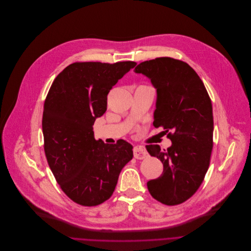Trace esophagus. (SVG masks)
<instances>
[{"instance_id":"obj_1","label":"esophagus","mask_w":251,"mask_h":251,"mask_svg":"<svg viewBox=\"0 0 251 251\" xmlns=\"http://www.w3.org/2000/svg\"><path fill=\"white\" fill-rule=\"evenodd\" d=\"M133 156L136 158V159H144L148 156V153L146 151V149L144 146H135L133 148Z\"/></svg>"}]
</instances>
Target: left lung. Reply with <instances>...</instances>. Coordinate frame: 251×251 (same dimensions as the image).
I'll return each instance as SVG.
<instances>
[{"instance_id": "obj_1", "label": "left lung", "mask_w": 251, "mask_h": 251, "mask_svg": "<svg viewBox=\"0 0 251 251\" xmlns=\"http://www.w3.org/2000/svg\"><path fill=\"white\" fill-rule=\"evenodd\" d=\"M156 89L155 127L169 132L172 145L161 149L146 145L148 153L163 163L160 177L147 182L148 191L158 202L175 206L191 198L209 169L213 149V107L203 81L186 62L159 57L138 64Z\"/></svg>"}]
</instances>
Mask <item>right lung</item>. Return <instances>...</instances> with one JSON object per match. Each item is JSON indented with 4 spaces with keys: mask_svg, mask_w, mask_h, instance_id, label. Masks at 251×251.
I'll list each match as a JSON object with an SVG mask.
<instances>
[{
    "mask_svg": "<svg viewBox=\"0 0 251 251\" xmlns=\"http://www.w3.org/2000/svg\"><path fill=\"white\" fill-rule=\"evenodd\" d=\"M136 65L76 62L54 79L44 102V152L57 183L73 202L87 207L113 195L125 165L132 159V145L96 140L93 126L107 111L110 90Z\"/></svg>",
    "mask_w": 251,
    "mask_h": 251,
    "instance_id": "obj_1",
    "label": "right lung"
}]
</instances>
